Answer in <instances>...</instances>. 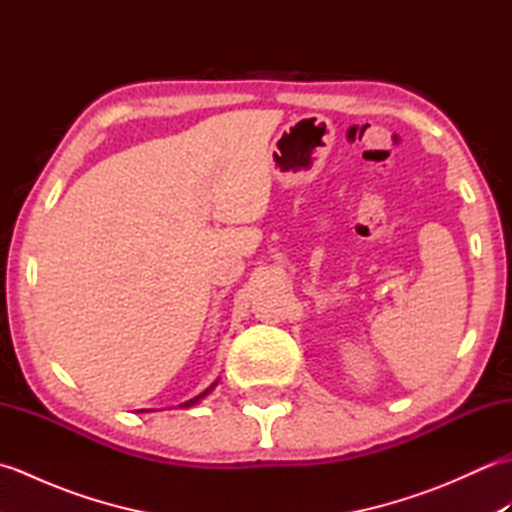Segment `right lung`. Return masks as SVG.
I'll use <instances>...</instances> for the list:
<instances>
[{
	"instance_id": "1",
	"label": "right lung",
	"mask_w": 512,
	"mask_h": 512,
	"mask_svg": "<svg viewBox=\"0 0 512 512\" xmlns=\"http://www.w3.org/2000/svg\"><path fill=\"white\" fill-rule=\"evenodd\" d=\"M215 385H217V380H215V383H213V385H211L209 389H204L200 396H195L193 400H189V402H184V405H180V407H193V405H195V402H200V400H202V398H204L206 394H211V391H213V387H215Z\"/></svg>"
}]
</instances>
